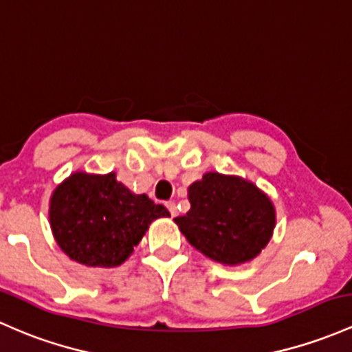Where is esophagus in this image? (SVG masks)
I'll use <instances>...</instances> for the list:
<instances>
[{
	"instance_id": "obj_1",
	"label": "esophagus",
	"mask_w": 352,
	"mask_h": 352,
	"mask_svg": "<svg viewBox=\"0 0 352 352\" xmlns=\"http://www.w3.org/2000/svg\"><path fill=\"white\" fill-rule=\"evenodd\" d=\"M166 206H168V210H169V213H171V217H176V214H177V208H176L175 203H168V205H166Z\"/></svg>"
}]
</instances>
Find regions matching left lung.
<instances>
[{"label":"left lung","instance_id":"left-lung-1","mask_svg":"<svg viewBox=\"0 0 352 352\" xmlns=\"http://www.w3.org/2000/svg\"><path fill=\"white\" fill-rule=\"evenodd\" d=\"M191 208L175 218L192 247L226 267L260 255L274 235L275 206L270 196L241 176L210 171L188 188Z\"/></svg>","mask_w":352,"mask_h":352}]
</instances>
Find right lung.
Listing matches in <instances>:
<instances>
[{
	"label": "right lung",
	"instance_id": "right-lung-1",
	"mask_svg": "<svg viewBox=\"0 0 352 352\" xmlns=\"http://www.w3.org/2000/svg\"><path fill=\"white\" fill-rule=\"evenodd\" d=\"M171 217L146 195H135L116 173L75 171L50 196V228L62 252L87 267L126 262L157 218Z\"/></svg>",
	"mask_w": 352,
	"mask_h": 352
}]
</instances>
